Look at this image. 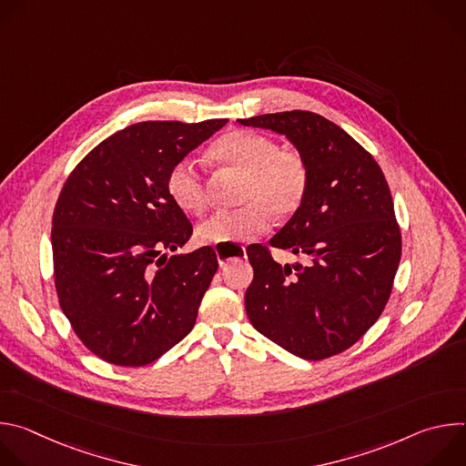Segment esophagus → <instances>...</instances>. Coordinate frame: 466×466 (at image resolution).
Here are the masks:
<instances>
[{"label":"esophagus","mask_w":466,"mask_h":466,"mask_svg":"<svg viewBox=\"0 0 466 466\" xmlns=\"http://www.w3.org/2000/svg\"><path fill=\"white\" fill-rule=\"evenodd\" d=\"M245 252V247H239L236 252H227V250H223V248H216V254H218V261H219V265L223 268V265H227V261L228 259H232L234 256H230V254H243Z\"/></svg>","instance_id":"34e87169"}]
</instances>
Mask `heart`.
Returning a JSON list of instances; mask_svg holds the SVG:
<instances>
[{"instance_id":"heart-1","label":"heart","mask_w":466,"mask_h":466,"mask_svg":"<svg viewBox=\"0 0 466 466\" xmlns=\"http://www.w3.org/2000/svg\"><path fill=\"white\" fill-rule=\"evenodd\" d=\"M210 157L243 173L239 198L248 203L208 218L197 230L201 243L250 239L269 227L268 210L277 218H288L302 207L309 169L297 151L280 149L275 140L258 132L230 130L210 147ZM166 187L182 212L201 214L207 208L205 177L195 162H177L167 173Z\"/></svg>"}]
</instances>
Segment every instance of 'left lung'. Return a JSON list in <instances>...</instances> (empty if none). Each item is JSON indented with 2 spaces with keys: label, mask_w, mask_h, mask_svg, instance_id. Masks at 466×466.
Here are the masks:
<instances>
[{
  "label": "left lung",
  "mask_w": 466,
  "mask_h": 466,
  "mask_svg": "<svg viewBox=\"0 0 466 466\" xmlns=\"http://www.w3.org/2000/svg\"><path fill=\"white\" fill-rule=\"evenodd\" d=\"M238 121L284 135L309 169L302 207L269 241L306 263L280 265L268 247H250L248 320L302 360L336 356L378 320L400 263L402 234L387 180L369 151L319 114L291 110Z\"/></svg>",
  "instance_id": "1"
}]
</instances>
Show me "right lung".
I'll return each mask as SVG.
<instances>
[{
  "label": "right lung",
  "mask_w": 466,
  "mask_h": 466,
  "mask_svg": "<svg viewBox=\"0 0 466 466\" xmlns=\"http://www.w3.org/2000/svg\"><path fill=\"white\" fill-rule=\"evenodd\" d=\"M225 123L125 127L64 182L51 228L55 288L77 338L97 358L144 367L191 331L219 263L212 247L167 258L193 227L166 180Z\"/></svg>",
  "instance_id": "obj_1"
}]
</instances>
